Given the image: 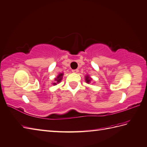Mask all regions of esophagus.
I'll return each mask as SVG.
<instances>
[{
    "instance_id": "34e87169",
    "label": "esophagus",
    "mask_w": 147,
    "mask_h": 147,
    "mask_svg": "<svg viewBox=\"0 0 147 147\" xmlns=\"http://www.w3.org/2000/svg\"><path fill=\"white\" fill-rule=\"evenodd\" d=\"M78 69H75V70H72V72L74 73H77L78 72Z\"/></svg>"
}]
</instances>
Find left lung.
<instances>
[{"label": "left lung", "mask_w": 147, "mask_h": 147, "mask_svg": "<svg viewBox=\"0 0 147 147\" xmlns=\"http://www.w3.org/2000/svg\"><path fill=\"white\" fill-rule=\"evenodd\" d=\"M85 78H86V83H89L90 82V81L92 80V79L90 78L88 76H86Z\"/></svg>", "instance_id": "8db88e82"}]
</instances>
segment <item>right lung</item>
Returning a JSON list of instances; mask_svg holds the SVG:
<instances>
[{"label":"right lung","instance_id":"obj_1","mask_svg":"<svg viewBox=\"0 0 147 147\" xmlns=\"http://www.w3.org/2000/svg\"><path fill=\"white\" fill-rule=\"evenodd\" d=\"M62 75H63V74H59V75H58V76H57V78L55 79V80L57 81V83H59V82H60L61 81ZM53 85H56V83H54Z\"/></svg>","mask_w":147,"mask_h":147}]
</instances>
